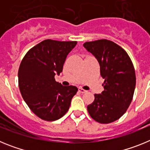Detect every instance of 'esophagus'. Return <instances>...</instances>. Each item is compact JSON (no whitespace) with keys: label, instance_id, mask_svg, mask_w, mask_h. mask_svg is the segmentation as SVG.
<instances>
[{"label":"esophagus","instance_id":"esophagus-1","mask_svg":"<svg viewBox=\"0 0 150 150\" xmlns=\"http://www.w3.org/2000/svg\"><path fill=\"white\" fill-rule=\"evenodd\" d=\"M78 90H79V92H80V93H86V92H87V91L86 90H85V89H83V88H78Z\"/></svg>","mask_w":150,"mask_h":150}]
</instances>
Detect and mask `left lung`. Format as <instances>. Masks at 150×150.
<instances>
[{
  "mask_svg": "<svg viewBox=\"0 0 150 150\" xmlns=\"http://www.w3.org/2000/svg\"><path fill=\"white\" fill-rule=\"evenodd\" d=\"M84 47L95 55L104 79L101 94L87 106L90 116L101 124L119 120L126 112L133 99L136 75L133 63L126 51L109 40L86 42Z\"/></svg>",
  "mask_w": 150,
  "mask_h": 150,
  "instance_id": "obj_1",
  "label": "left lung"
}]
</instances>
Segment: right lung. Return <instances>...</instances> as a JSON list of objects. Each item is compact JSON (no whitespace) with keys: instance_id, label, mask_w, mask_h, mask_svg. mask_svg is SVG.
Here are the masks:
<instances>
[{"instance_id":"1","label":"right lung","mask_w":150,"mask_h":150,"mask_svg":"<svg viewBox=\"0 0 150 150\" xmlns=\"http://www.w3.org/2000/svg\"><path fill=\"white\" fill-rule=\"evenodd\" d=\"M76 41L45 40L28 51L18 68V87L30 110L41 120L55 121L65 114L76 86H63L55 75L62 71Z\"/></svg>"}]
</instances>
